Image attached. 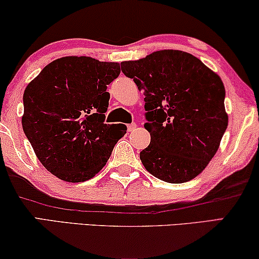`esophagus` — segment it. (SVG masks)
Masks as SVG:
<instances>
[{
    "label": "esophagus",
    "instance_id": "obj_1",
    "mask_svg": "<svg viewBox=\"0 0 259 259\" xmlns=\"http://www.w3.org/2000/svg\"><path fill=\"white\" fill-rule=\"evenodd\" d=\"M136 128H137V123L132 122V123H130V125H127V131H128V132H133Z\"/></svg>",
    "mask_w": 259,
    "mask_h": 259
}]
</instances>
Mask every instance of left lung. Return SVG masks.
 Listing matches in <instances>:
<instances>
[{
  "label": "left lung",
  "mask_w": 259,
  "mask_h": 259,
  "mask_svg": "<svg viewBox=\"0 0 259 259\" xmlns=\"http://www.w3.org/2000/svg\"><path fill=\"white\" fill-rule=\"evenodd\" d=\"M121 70L145 94V128L151 143L140 160L166 183L189 182L214 157L228 128L225 88L199 59L182 51H159Z\"/></svg>",
  "instance_id": "obj_1"
}]
</instances>
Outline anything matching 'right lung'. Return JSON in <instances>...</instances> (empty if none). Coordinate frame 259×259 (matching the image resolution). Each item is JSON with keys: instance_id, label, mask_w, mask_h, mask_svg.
Returning <instances> with one entry per match:
<instances>
[{"instance_id": "1", "label": "right lung", "mask_w": 259, "mask_h": 259, "mask_svg": "<svg viewBox=\"0 0 259 259\" xmlns=\"http://www.w3.org/2000/svg\"><path fill=\"white\" fill-rule=\"evenodd\" d=\"M120 74L116 62L67 56L45 67L23 94V132L41 164L59 179L88 180L126 133L105 123L107 86Z\"/></svg>"}]
</instances>
